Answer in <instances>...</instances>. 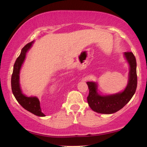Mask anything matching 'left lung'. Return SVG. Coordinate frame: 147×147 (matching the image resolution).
I'll list each match as a JSON object with an SVG mask.
<instances>
[{
  "label": "left lung",
  "instance_id": "obj_1",
  "mask_svg": "<svg viewBox=\"0 0 147 147\" xmlns=\"http://www.w3.org/2000/svg\"><path fill=\"white\" fill-rule=\"evenodd\" d=\"M124 56L129 63L130 69L127 85L123 91L111 95H100L97 91L96 83L92 81L87 82L89 89L87 102L93 111L105 114L118 112L127 105L136 91L137 85L136 59L131 52H125Z\"/></svg>",
  "mask_w": 147,
  "mask_h": 147
}]
</instances>
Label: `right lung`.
Returning <instances> with one entry per match:
<instances>
[{
  "instance_id": "right-lung-1",
  "label": "right lung",
  "mask_w": 147,
  "mask_h": 147,
  "mask_svg": "<svg viewBox=\"0 0 147 147\" xmlns=\"http://www.w3.org/2000/svg\"><path fill=\"white\" fill-rule=\"evenodd\" d=\"M33 42V41L29 42L26 45H25L24 48L22 49L20 56L16 60L14 65H13L12 78H11V87H12L13 96H15L16 99L22 107L36 116L42 117L45 116V115L42 112L39 99L35 96L28 97L24 95L22 93L20 85V69H21L22 65L26 58L27 52L32 46Z\"/></svg>"
}]
</instances>
